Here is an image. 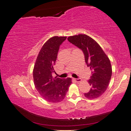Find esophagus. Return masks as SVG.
Here are the masks:
<instances>
[{"label":"esophagus","mask_w":131,"mask_h":131,"mask_svg":"<svg viewBox=\"0 0 131 131\" xmlns=\"http://www.w3.org/2000/svg\"><path fill=\"white\" fill-rule=\"evenodd\" d=\"M73 80H75V81L78 82H80V81H81V79H80V78H78V79H74V78H73Z\"/></svg>","instance_id":"obj_1"}]
</instances>
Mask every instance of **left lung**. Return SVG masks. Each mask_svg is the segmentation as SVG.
I'll return each instance as SVG.
<instances>
[{
    "mask_svg": "<svg viewBox=\"0 0 131 131\" xmlns=\"http://www.w3.org/2000/svg\"><path fill=\"white\" fill-rule=\"evenodd\" d=\"M68 40L82 51L87 66L91 70L89 80L91 89L84 93L85 96L89 99L99 97L108 88L112 77V68L109 58L98 43L88 35H74L68 37Z\"/></svg>",
    "mask_w": 131,
    "mask_h": 131,
    "instance_id": "8db88e82",
    "label": "left lung"
}]
</instances>
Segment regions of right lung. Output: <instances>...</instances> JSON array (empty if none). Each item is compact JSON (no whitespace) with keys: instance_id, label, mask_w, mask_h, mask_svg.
<instances>
[{"instance_id":"add662e5","label":"right lung","mask_w":131,"mask_h":131,"mask_svg":"<svg viewBox=\"0 0 131 131\" xmlns=\"http://www.w3.org/2000/svg\"><path fill=\"white\" fill-rule=\"evenodd\" d=\"M67 37L55 36L50 38L41 49L33 69V79L35 88L43 99L51 103L62 101L66 97L72 84L71 78L63 79L53 78L59 46Z\"/></svg>"}]
</instances>
